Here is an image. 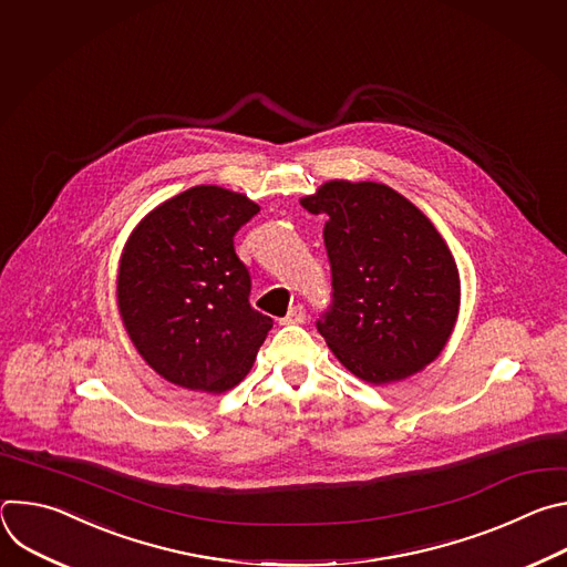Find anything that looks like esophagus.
I'll return each mask as SVG.
<instances>
[{"label":"esophagus","instance_id":"34e87169","mask_svg":"<svg viewBox=\"0 0 567 567\" xmlns=\"http://www.w3.org/2000/svg\"><path fill=\"white\" fill-rule=\"evenodd\" d=\"M305 318H307L305 307L302 305H293L280 322H282V326H300V322H305Z\"/></svg>","mask_w":567,"mask_h":567}]
</instances>
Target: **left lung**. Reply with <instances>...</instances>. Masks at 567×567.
<instances>
[{
  "label": "left lung",
  "mask_w": 567,
  "mask_h": 567,
  "mask_svg": "<svg viewBox=\"0 0 567 567\" xmlns=\"http://www.w3.org/2000/svg\"><path fill=\"white\" fill-rule=\"evenodd\" d=\"M300 204L328 215L332 305L316 328L337 359L374 385L435 361L457 320L460 274L431 219L374 182H328Z\"/></svg>",
  "instance_id": "left-lung-1"
}]
</instances>
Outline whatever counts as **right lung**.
<instances>
[{"label":"right lung","instance_id":"1","mask_svg":"<svg viewBox=\"0 0 567 567\" xmlns=\"http://www.w3.org/2000/svg\"><path fill=\"white\" fill-rule=\"evenodd\" d=\"M258 210L247 195L195 186L132 230L116 280L118 311L138 354L171 383L230 390L274 328L251 307V276L233 247Z\"/></svg>","mask_w":567,"mask_h":567}]
</instances>
